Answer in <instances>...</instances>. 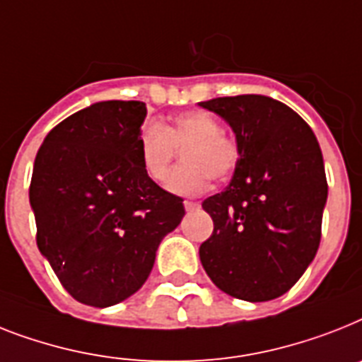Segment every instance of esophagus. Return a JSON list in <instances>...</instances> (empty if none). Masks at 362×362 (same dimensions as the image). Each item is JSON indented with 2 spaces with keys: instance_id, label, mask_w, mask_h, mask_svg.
Instances as JSON below:
<instances>
[{
  "instance_id": "esophagus-1",
  "label": "esophagus",
  "mask_w": 362,
  "mask_h": 362,
  "mask_svg": "<svg viewBox=\"0 0 362 362\" xmlns=\"http://www.w3.org/2000/svg\"><path fill=\"white\" fill-rule=\"evenodd\" d=\"M184 208H186L187 211H193V210H197V208H201V204L195 201H184Z\"/></svg>"
}]
</instances>
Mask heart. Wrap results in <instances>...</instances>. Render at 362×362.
I'll list each match as a JSON object with an SVG mask.
<instances>
[{
  "label": "heart",
  "instance_id": "heart-1",
  "mask_svg": "<svg viewBox=\"0 0 362 362\" xmlns=\"http://www.w3.org/2000/svg\"><path fill=\"white\" fill-rule=\"evenodd\" d=\"M176 148H186L185 165L168 175ZM137 154L145 175L154 182H165L176 195H197L208 187L210 178L223 180L240 163V146L223 134L221 122L206 111H184L171 124L146 122L137 137Z\"/></svg>",
  "mask_w": 362,
  "mask_h": 362
}]
</instances>
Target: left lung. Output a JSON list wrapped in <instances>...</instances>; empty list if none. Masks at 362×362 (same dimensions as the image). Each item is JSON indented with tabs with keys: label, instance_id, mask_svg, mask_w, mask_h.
Here are the masks:
<instances>
[{
	"label": "left lung",
	"instance_id": "obj_1",
	"mask_svg": "<svg viewBox=\"0 0 362 362\" xmlns=\"http://www.w3.org/2000/svg\"><path fill=\"white\" fill-rule=\"evenodd\" d=\"M199 105L227 120L240 146L227 189L202 202L214 219L199 249L202 267L232 298H279L313 262L322 238L327 180L316 135L269 96H223Z\"/></svg>",
	"mask_w": 362,
	"mask_h": 362
}]
</instances>
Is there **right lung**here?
Wrapping results in <instances>:
<instances>
[{"instance_id": "add662e5", "label": "right lung", "mask_w": 362, "mask_h": 362, "mask_svg": "<svg viewBox=\"0 0 362 362\" xmlns=\"http://www.w3.org/2000/svg\"><path fill=\"white\" fill-rule=\"evenodd\" d=\"M145 117L143 102H96L59 122L35 158L38 251L79 303L104 308L137 292L186 214L141 167Z\"/></svg>"}]
</instances>
